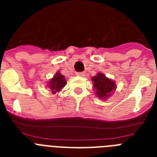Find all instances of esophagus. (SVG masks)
<instances>
[{
    "label": "esophagus",
    "mask_w": 157,
    "mask_h": 157,
    "mask_svg": "<svg viewBox=\"0 0 157 157\" xmlns=\"http://www.w3.org/2000/svg\"><path fill=\"white\" fill-rule=\"evenodd\" d=\"M86 75V72H78V73H76V76H81V77H85Z\"/></svg>",
    "instance_id": "esophagus-1"
}]
</instances>
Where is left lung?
Returning a JSON list of instances; mask_svg holds the SVG:
<instances>
[{
	"label": "left lung",
	"instance_id": "8db88e82",
	"mask_svg": "<svg viewBox=\"0 0 157 157\" xmlns=\"http://www.w3.org/2000/svg\"><path fill=\"white\" fill-rule=\"evenodd\" d=\"M91 81H93V90L95 95L102 100H106L111 97L117 89L116 82L103 73L98 72L96 76L91 77Z\"/></svg>",
	"mask_w": 157,
	"mask_h": 157
}]
</instances>
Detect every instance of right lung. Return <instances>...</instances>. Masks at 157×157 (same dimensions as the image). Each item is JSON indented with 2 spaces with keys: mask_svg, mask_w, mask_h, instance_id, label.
I'll return each mask as SVG.
<instances>
[{
  "mask_svg": "<svg viewBox=\"0 0 157 157\" xmlns=\"http://www.w3.org/2000/svg\"><path fill=\"white\" fill-rule=\"evenodd\" d=\"M66 84L67 81L65 79V76L62 75L59 71H57L52 78L50 79L49 81H47L48 88L54 94L61 90L62 89L66 86Z\"/></svg>",
  "mask_w": 157,
  "mask_h": 157,
  "instance_id": "right-lung-1",
  "label": "right lung"
}]
</instances>
